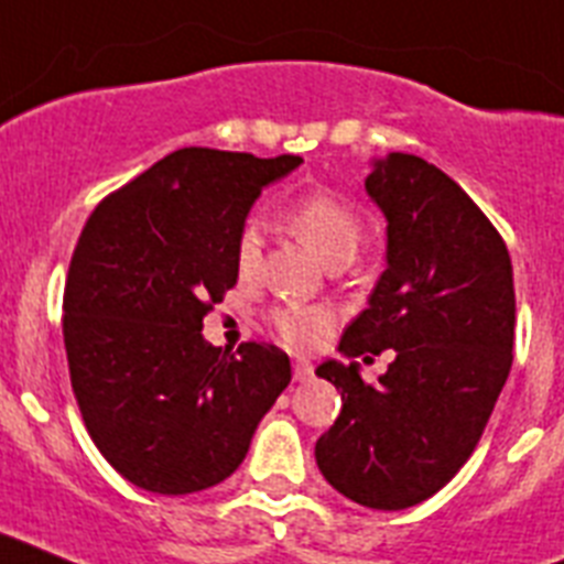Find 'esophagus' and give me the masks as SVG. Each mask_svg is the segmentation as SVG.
<instances>
[{"label": "esophagus", "mask_w": 564, "mask_h": 564, "mask_svg": "<svg viewBox=\"0 0 564 564\" xmlns=\"http://www.w3.org/2000/svg\"><path fill=\"white\" fill-rule=\"evenodd\" d=\"M293 378H296L299 383L311 381V378H313V364L305 361V358H296V361H293Z\"/></svg>", "instance_id": "34e87169"}]
</instances>
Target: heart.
I'll return each mask as SVG.
<instances>
[{"label": "heart", "instance_id": "1", "mask_svg": "<svg viewBox=\"0 0 564 564\" xmlns=\"http://www.w3.org/2000/svg\"><path fill=\"white\" fill-rule=\"evenodd\" d=\"M288 226L302 237L327 265H347L364 242L361 214L341 194L330 188H313L291 203L285 214ZM237 268L251 276L262 253V231L257 220H248L237 234ZM276 336L291 347H311L330 330V313L311 305H282L268 313Z\"/></svg>", "mask_w": 564, "mask_h": 564}]
</instances>
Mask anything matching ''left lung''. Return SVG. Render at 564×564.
<instances>
[{
  "label": "left lung",
  "mask_w": 564,
  "mask_h": 564,
  "mask_svg": "<svg viewBox=\"0 0 564 564\" xmlns=\"http://www.w3.org/2000/svg\"><path fill=\"white\" fill-rule=\"evenodd\" d=\"M364 186L387 217V271L338 350L392 347L395 361L376 383L356 361L318 367L341 412L316 463L358 506L401 511L441 491L486 430L514 361V273L477 203L417 154L392 152Z\"/></svg>",
  "instance_id": "obj_1"
}]
</instances>
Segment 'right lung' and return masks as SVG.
I'll list each match as a JSON object with an SVG mask.
<instances>
[{"label":"right lung","instance_id":"obj_1","mask_svg":"<svg viewBox=\"0 0 564 564\" xmlns=\"http://www.w3.org/2000/svg\"><path fill=\"white\" fill-rule=\"evenodd\" d=\"M299 163L177 149L84 223L64 285L69 383L98 452L138 488L192 495L231 477L291 383L273 344L228 352L200 330L237 285L253 200Z\"/></svg>","mask_w":564,"mask_h":564}]
</instances>
